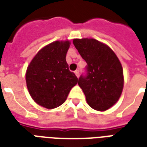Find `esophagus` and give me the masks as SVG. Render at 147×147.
<instances>
[{
	"instance_id": "esophagus-1",
	"label": "esophagus",
	"mask_w": 147,
	"mask_h": 147,
	"mask_svg": "<svg viewBox=\"0 0 147 147\" xmlns=\"http://www.w3.org/2000/svg\"><path fill=\"white\" fill-rule=\"evenodd\" d=\"M75 74H76V76L78 78V76H79V70H76V71H75Z\"/></svg>"
}]
</instances>
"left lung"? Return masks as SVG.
<instances>
[{
	"mask_svg": "<svg viewBox=\"0 0 147 147\" xmlns=\"http://www.w3.org/2000/svg\"><path fill=\"white\" fill-rule=\"evenodd\" d=\"M73 44L88 65V76H81L78 85L90 107L105 111L117 102L122 94L124 83L122 65L114 51L98 40L74 39Z\"/></svg>",
	"mask_w": 147,
	"mask_h": 147,
	"instance_id": "left-lung-1",
	"label": "left lung"
}]
</instances>
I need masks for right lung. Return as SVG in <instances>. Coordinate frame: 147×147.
Wrapping results in <instances>:
<instances>
[{
	"mask_svg": "<svg viewBox=\"0 0 147 147\" xmlns=\"http://www.w3.org/2000/svg\"><path fill=\"white\" fill-rule=\"evenodd\" d=\"M70 44L69 40L51 42L36 54L27 66L26 87L32 99L41 107L53 109L62 105L78 83L65 59Z\"/></svg>",
	"mask_w": 147,
	"mask_h": 147,
	"instance_id": "obj_1",
	"label": "right lung"
}]
</instances>
